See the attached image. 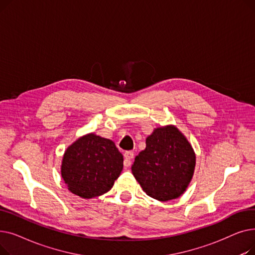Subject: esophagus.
I'll return each instance as SVG.
<instances>
[{
  "label": "esophagus",
  "mask_w": 255,
  "mask_h": 255,
  "mask_svg": "<svg viewBox=\"0 0 255 255\" xmlns=\"http://www.w3.org/2000/svg\"><path fill=\"white\" fill-rule=\"evenodd\" d=\"M133 156H134V153H133L132 151H126V152L124 153V158H125V160H124V165H125L126 167H128V166L131 165V159L133 158Z\"/></svg>",
  "instance_id": "1"
}]
</instances>
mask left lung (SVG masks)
Returning a JSON list of instances; mask_svg holds the SVG:
<instances>
[{"label":"left lung","mask_w":255,"mask_h":255,"mask_svg":"<svg viewBox=\"0 0 255 255\" xmlns=\"http://www.w3.org/2000/svg\"><path fill=\"white\" fill-rule=\"evenodd\" d=\"M195 167V153L176 126L156 128L145 139V149L131 169L149 196L167 202L181 196L188 187Z\"/></svg>","instance_id":"obj_1"}]
</instances>
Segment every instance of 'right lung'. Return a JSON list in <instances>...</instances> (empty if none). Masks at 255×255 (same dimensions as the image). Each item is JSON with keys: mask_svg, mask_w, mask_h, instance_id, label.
<instances>
[{"mask_svg": "<svg viewBox=\"0 0 255 255\" xmlns=\"http://www.w3.org/2000/svg\"><path fill=\"white\" fill-rule=\"evenodd\" d=\"M122 169L123 155L115 142L89 133L67 148L61 173L73 194L92 198L110 191Z\"/></svg>", "mask_w": 255, "mask_h": 255, "instance_id": "add662e5", "label": "right lung"}]
</instances>
